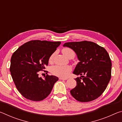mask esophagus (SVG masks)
<instances>
[{
  "instance_id": "34e87169",
  "label": "esophagus",
  "mask_w": 122,
  "mask_h": 122,
  "mask_svg": "<svg viewBox=\"0 0 122 122\" xmlns=\"http://www.w3.org/2000/svg\"><path fill=\"white\" fill-rule=\"evenodd\" d=\"M59 80H67V78H62V77H59Z\"/></svg>"
}]
</instances>
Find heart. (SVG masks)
<instances>
[{
  "label": "heart",
  "instance_id": "1",
  "mask_svg": "<svg viewBox=\"0 0 122 122\" xmlns=\"http://www.w3.org/2000/svg\"><path fill=\"white\" fill-rule=\"evenodd\" d=\"M62 52L63 55L68 59H73L75 55V51L73 49L70 48H64L62 50ZM54 57V54H51L49 57V61L51 62L53 61ZM51 73L55 76H59L61 77H67L71 71V68L69 66H60L54 65L51 66L50 69Z\"/></svg>",
  "mask_w": 122,
  "mask_h": 122
}]
</instances>
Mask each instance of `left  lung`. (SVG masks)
Instances as JSON below:
<instances>
[{
  "label": "left lung",
  "mask_w": 122,
  "mask_h": 122,
  "mask_svg": "<svg viewBox=\"0 0 122 122\" xmlns=\"http://www.w3.org/2000/svg\"><path fill=\"white\" fill-rule=\"evenodd\" d=\"M63 47L73 49L80 61L73 74L82 78H75L77 86L71 90L72 96L81 102L97 98L106 90L111 76L112 64L107 51L88 41L67 42Z\"/></svg>",
  "instance_id": "8db88e82"
}]
</instances>
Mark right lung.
Here are the masks:
<instances>
[{
  "label": "right lung",
  "mask_w": 122,
  "mask_h": 122,
  "mask_svg": "<svg viewBox=\"0 0 122 122\" xmlns=\"http://www.w3.org/2000/svg\"><path fill=\"white\" fill-rule=\"evenodd\" d=\"M60 41L32 40L20 46L12 54L10 71L19 92L33 101L44 100L50 94L57 77L47 75L39 77V71L45 69L51 55Z\"/></svg>",
  "instance_id": "obj_1"
}]
</instances>
